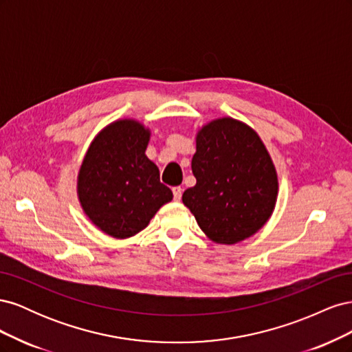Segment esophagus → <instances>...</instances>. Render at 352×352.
<instances>
[{"label":"esophagus","instance_id":"esophagus-1","mask_svg":"<svg viewBox=\"0 0 352 352\" xmlns=\"http://www.w3.org/2000/svg\"><path fill=\"white\" fill-rule=\"evenodd\" d=\"M182 192H184V189L180 186L173 188V197H175L176 201H180V198H182Z\"/></svg>","mask_w":352,"mask_h":352}]
</instances>
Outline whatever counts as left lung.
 <instances>
[{"label": "left lung", "mask_w": 352, "mask_h": 352, "mask_svg": "<svg viewBox=\"0 0 352 352\" xmlns=\"http://www.w3.org/2000/svg\"><path fill=\"white\" fill-rule=\"evenodd\" d=\"M192 173L197 185L185 190L182 201L212 242H241L270 219L278 199V173L248 124L221 117L202 126Z\"/></svg>", "instance_id": "1"}]
</instances>
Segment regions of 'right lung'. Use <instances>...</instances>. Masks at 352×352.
<instances>
[{"instance_id":"obj_1","label":"right lung","mask_w":352,"mask_h":352,"mask_svg":"<svg viewBox=\"0 0 352 352\" xmlns=\"http://www.w3.org/2000/svg\"><path fill=\"white\" fill-rule=\"evenodd\" d=\"M150 135L140 122L116 120L95 136L80 166V206L113 238L136 235L173 199L170 188L160 182L158 167L145 155Z\"/></svg>"}]
</instances>
